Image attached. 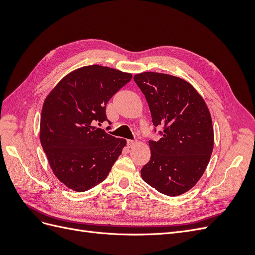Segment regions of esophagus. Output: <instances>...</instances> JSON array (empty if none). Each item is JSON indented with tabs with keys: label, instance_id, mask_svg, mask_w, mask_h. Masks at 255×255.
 <instances>
[{
	"label": "esophagus",
	"instance_id": "1",
	"mask_svg": "<svg viewBox=\"0 0 255 255\" xmlns=\"http://www.w3.org/2000/svg\"><path fill=\"white\" fill-rule=\"evenodd\" d=\"M127 142H128V145L130 148V146H134L137 141H136V140H128Z\"/></svg>",
	"mask_w": 255,
	"mask_h": 255
}]
</instances>
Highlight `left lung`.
<instances>
[{"label": "left lung", "mask_w": 255, "mask_h": 255, "mask_svg": "<svg viewBox=\"0 0 255 255\" xmlns=\"http://www.w3.org/2000/svg\"><path fill=\"white\" fill-rule=\"evenodd\" d=\"M134 81L145 97L159 140H150L151 158L142 180L160 194L175 197L191 189L205 171L214 148V129L203 98L185 80L142 72Z\"/></svg>", "instance_id": "left-lung-1"}]
</instances>
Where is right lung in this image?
<instances>
[{"instance_id":"1","label":"right lung","mask_w":255,"mask_h":255,"mask_svg":"<svg viewBox=\"0 0 255 255\" xmlns=\"http://www.w3.org/2000/svg\"><path fill=\"white\" fill-rule=\"evenodd\" d=\"M132 74L99 65L67 74L45 98L40 142L53 173L68 188L86 191L103 182L127 144L97 128L106 104Z\"/></svg>"}]
</instances>
